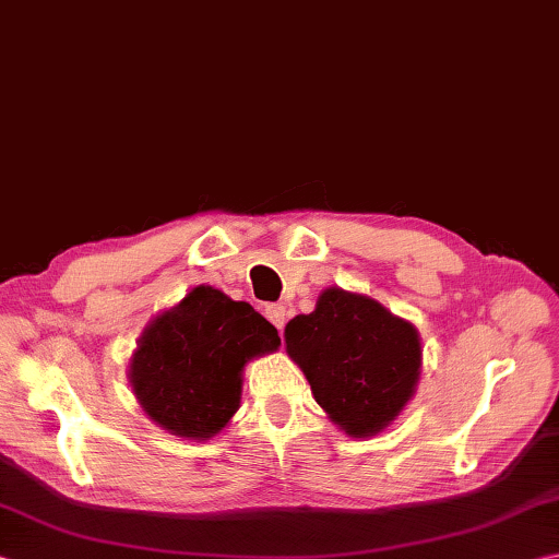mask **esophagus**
I'll list each match as a JSON object with an SVG mask.
<instances>
[{"label": "esophagus", "mask_w": 559, "mask_h": 559, "mask_svg": "<svg viewBox=\"0 0 559 559\" xmlns=\"http://www.w3.org/2000/svg\"><path fill=\"white\" fill-rule=\"evenodd\" d=\"M266 317L269 320L273 322V326H276V330L281 332L283 326H286V308H283V305H278V302H271V305H266Z\"/></svg>", "instance_id": "1"}]
</instances>
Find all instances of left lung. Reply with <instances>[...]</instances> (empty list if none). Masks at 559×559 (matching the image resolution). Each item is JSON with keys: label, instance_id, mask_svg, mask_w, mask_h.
I'll list each match as a JSON object with an SVG mask.
<instances>
[{"label": "left lung", "instance_id": "8db88e82", "mask_svg": "<svg viewBox=\"0 0 559 559\" xmlns=\"http://www.w3.org/2000/svg\"><path fill=\"white\" fill-rule=\"evenodd\" d=\"M288 356L317 404L354 439L395 421L417 390L419 332L368 295L326 288L310 314L286 324Z\"/></svg>", "mask_w": 559, "mask_h": 559}]
</instances>
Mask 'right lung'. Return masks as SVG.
Wrapping results in <instances>:
<instances>
[{"mask_svg": "<svg viewBox=\"0 0 559 559\" xmlns=\"http://www.w3.org/2000/svg\"><path fill=\"white\" fill-rule=\"evenodd\" d=\"M278 346L276 326L249 302L195 286L177 308L147 324L130 358L128 380L142 412L162 429L207 441L239 409L247 360Z\"/></svg>", "mask_w": 559, "mask_h": 559, "instance_id": "obj_1", "label": "right lung"}]
</instances>
